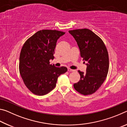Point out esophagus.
<instances>
[{"instance_id": "esophagus-1", "label": "esophagus", "mask_w": 127, "mask_h": 127, "mask_svg": "<svg viewBox=\"0 0 127 127\" xmlns=\"http://www.w3.org/2000/svg\"><path fill=\"white\" fill-rule=\"evenodd\" d=\"M68 72H74L75 70L72 69H70V68H68Z\"/></svg>"}]
</instances>
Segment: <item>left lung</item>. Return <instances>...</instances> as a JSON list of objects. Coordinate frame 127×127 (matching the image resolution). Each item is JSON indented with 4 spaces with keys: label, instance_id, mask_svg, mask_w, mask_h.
<instances>
[{
    "label": "left lung",
    "instance_id": "8db88e82",
    "mask_svg": "<svg viewBox=\"0 0 127 127\" xmlns=\"http://www.w3.org/2000/svg\"><path fill=\"white\" fill-rule=\"evenodd\" d=\"M69 32L77 41L83 61L87 62L86 73L78 70L80 80L74 83V88L83 95H91L99 89L107 77L109 67L107 49L101 38L89 29L70 30Z\"/></svg>",
    "mask_w": 127,
    "mask_h": 127
}]
</instances>
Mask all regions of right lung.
I'll return each instance as SVG.
<instances>
[{
  "mask_svg": "<svg viewBox=\"0 0 127 127\" xmlns=\"http://www.w3.org/2000/svg\"><path fill=\"white\" fill-rule=\"evenodd\" d=\"M65 32L42 30L26 40L21 49L19 70L25 85L32 93L42 96L56 86L58 77L67 71L65 66L55 67L50 64L57 40Z\"/></svg>",
  "mask_w": 127,
  "mask_h": 127,
  "instance_id": "add662e5",
  "label": "right lung"
}]
</instances>
